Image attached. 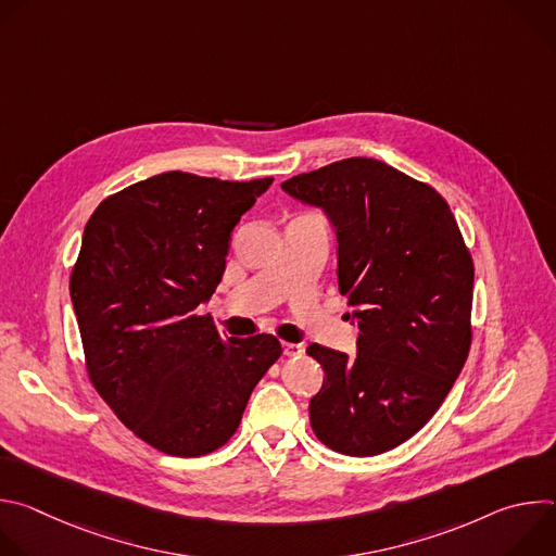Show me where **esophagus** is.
<instances>
[{
    "label": "esophagus",
    "mask_w": 556,
    "mask_h": 556,
    "mask_svg": "<svg viewBox=\"0 0 556 556\" xmlns=\"http://www.w3.org/2000/svg\"><path fill=\"white\" fill-rule=\"evenodd\" d=\"M303 352H305V348L301 343H283V354L290 358H299V356H303Z\"/></svg>",
    "instance_id": "34e87169"
}]
</instances>
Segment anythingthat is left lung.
Returning a JSON list of instances; mask_svg holds the SVG:
<instances>
[{
	"mask_svg": "<svg viewBox=\"0 0 556 556\" xmlns=\"http://www.w3.org/2000/svg\"><path fill=\"white\" fill-rule=\"evenodd\" d=\"M281 189L332 219L339 290L361 328L354 358L305 350L326 371L309 401L312 431L343 455L384 453L431 420L466 363L470 253L433 187L374 157H345Z\"/></svg>",
	"mask_w": 556,
	"mask_h": 556,
	"instance_id": "1",
	"label": "left lung"
}]
</instances>
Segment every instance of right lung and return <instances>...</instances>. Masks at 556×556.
Instances as JSON below:
<instances>
[{"instance_id": "right-lung-1", "label": "right lung", "mask_w": 556, "mask_h": 556, "mask_svg": "<svg viewBox=\"0 0 556 556\" xmlns=\"http://www.w3.org/2000/svg\"><path fill=\"white\" fill-rule=\"evenodd\" d=\"M270 185L167 172L105 198L86 224L70 296L88 376L167 455L224 446L281 356L273 334L222 339L195 312L222 281L232 228Z\"/></svg>"}]
</instances>
